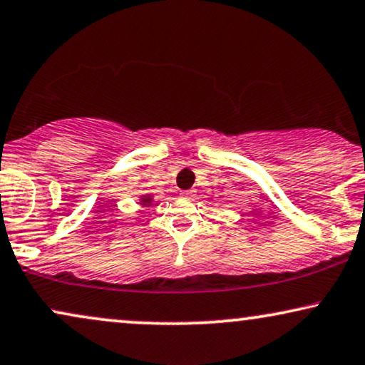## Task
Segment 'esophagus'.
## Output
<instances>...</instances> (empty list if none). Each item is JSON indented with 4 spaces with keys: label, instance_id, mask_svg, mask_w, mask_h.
Returning <instances> with one entry per match:
<instances>
[{
    "label": "esophagus",
    "instance_id": "obj_1",
    "mask_svg": "<svg viewBox=\"0 0 365 365\" xmlns=\"http://www.w3.org/2000/svg\"><path fill=\"white\" fill-rule=\"evenodd\" d=\"M181 196L192 197L194 196V189H186V191H181Z\"/></svg>",
    "mask_w": 365,
    "mask_h": 365
}]
</instances>
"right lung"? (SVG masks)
Returning <instances> with one entry per match:
<instances>
[{
    "label": "right lung",
    "mask_w": 365,
    "mask_h": 365,
    "mask_svg": "<svg viewBox=\"0 0 365 365\" xmlns=\"http://www.w3.org/2000/svg\"><path fill=\"white\" fill-rule=\"evenodd\" d=\"M150 202H153V196H150V194H145V196L140 197L142 206H150Z\"/></svg>",
    "instance_id": "right-lung-1"
}]
</instances>
